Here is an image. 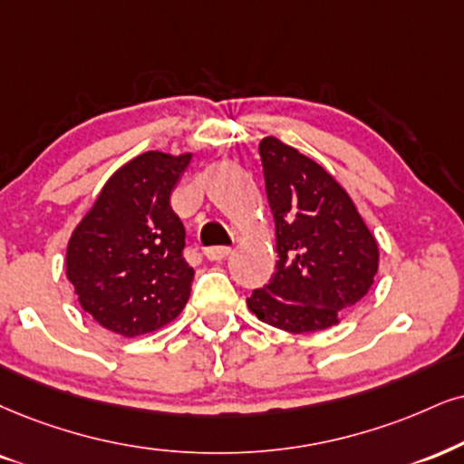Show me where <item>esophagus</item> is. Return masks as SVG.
Segmentation results:
<instances>
[{
  "instance_id": "1",
  "label": "esophagus",
  "mask_w": 464,
  "mask_h": 464,
  "mask_svg": "<svg viewBox=\"0 0 464 464\" xmlns=\"http://www.w3.org/2000/svg\"><path fill=\"white\" fill-rule=\"evenodd\" d=\"M204 256L210 262H221V260H226L227 256H230V247H208L204 251Z\"/></svg>"
}]
</instances>
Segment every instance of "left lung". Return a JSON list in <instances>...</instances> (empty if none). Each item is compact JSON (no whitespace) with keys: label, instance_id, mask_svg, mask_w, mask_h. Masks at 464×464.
<instances>
[{"label":"left lung","instance_id":"1","mask_svg":"<svg viewBox=\"0 0 464 464\" xmlns=\"http://www.w3.org/2000/svg\"><path fill=\"white\" fill-rule=\"evenodd\" d=\"M258 150L279 260L271 282L251 293L249 312L288 334L334 327L374 284V234L323 165L277 137H265Z\"/></svg>","mask_w":464,"mask_h":464}]
</instances>
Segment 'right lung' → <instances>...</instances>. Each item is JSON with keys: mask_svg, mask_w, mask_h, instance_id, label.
Returning <instances> with one entry per match:
<instances>
[{"mask_svg": "<svg viewBox=\"0 0 464 464\" xmlns=\"http://www.w3.org/2000/svg\"><path fill=\"white\" fill-rule=\"evenodd\" d=\"M191 157L137 154L113 171L71 234L68 282L83 312L113 334H152L185 310L193 268L182 258L185 226L169 196Z\"/></svg>", "mask_w": 464, "mask_h": 464, "instance_id": "add662e5", "label": "right lung"}]
</instances>
